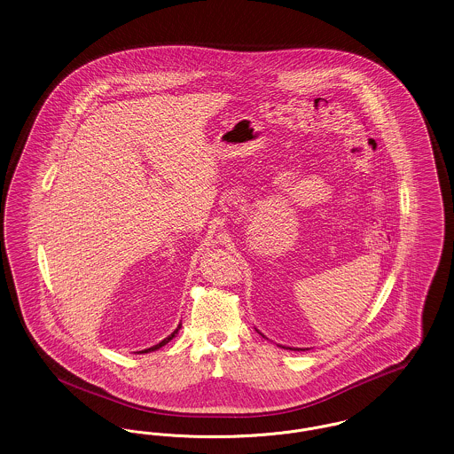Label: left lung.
<instances>
[{
	"mask_svg": "<svg viewBox=\"0 0 454 454\" xmlns=\"http://www.w3.org/2000/svg\"><path fill=\"white\" fill-rule=\"evenodd\" d=\"M286 348H291V347H286ZM291 350H308V348H291Z\"/></svg>",
	"mask_w": 454,
	"mask_h": 454,
	"instance_id": "left-lung-1",
	"label": "left lung"
}]
</instances>
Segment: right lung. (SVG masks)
Segmentation results:
<instances>
[{"mask_svg":"<svg viewBox=\"0 0 454 454\" xmlns=\"http://www.w3.org/2000/svg\"><path fill=\"white\" fill-rule=\"evenodd\" d=\"M182 328V324L178 325L175 330H173L172 333L167 337V339H163L160 344H156V346L150 347V348H145V350H139V354H146V352H152V350H156V348H160V347L167 346L170 340H172L173 337L178 333V330Z\"/></svg>","mask_w":454,"mask_h":454,"instance_id":"obj_1","label":"right lung"}]
</instances>
